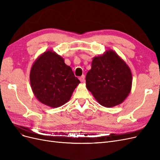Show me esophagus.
<instances>
[{
    "mask_svg": "<svg viewBox=\"0 0 160 160\" xmlns=\"http://www.w3.org/2000/svg\"><path fill=\"white\" fill-rule=\"evenodd\" d=\"M85 76L84 75H83L81 76V77H79V80H80L81 82H83L84 80H85Z\"/></svg>",
    "mask_w": 160,
    "mask_h": 160,
    "instance_id": "1",
    "label": "esophagus"
}]
</instances>
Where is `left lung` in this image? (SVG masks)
Segmentation results:
<instances>
[{"instance_id": "8db88e82", "label": "left lung", "mask_w": 160, "mask_h": 160, "mask_svg": "<svg viewBox=\"0 0 160 160\" xmlns=\"http://www.w3.org/2000/svg\"><path fill=\"white\" fill-rule=\"evenodd\" d=\"M85 80L87 88L98 103L106 108L122 103L132 89L129 67L112 50L93 58Z\"/></svg>"}]
</instances>
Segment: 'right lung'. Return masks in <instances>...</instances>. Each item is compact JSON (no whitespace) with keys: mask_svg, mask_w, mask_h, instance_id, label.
<instances>
[{"mask_svg":"<svg viewBox=\"0 0 160 160\" xmlns=\"http://www.w3.org/2000/svg\"><path fill=\"white\" fill-rule=\"evenodd\" d=\"M34 95L42 103L56 108L68 101L80 81L60 55L47 51L34 62L30 72Z\"/></svg>","mask_w":160,"mask_h":160,"instance_id":"1","label":"right lung"}]
</instances>
